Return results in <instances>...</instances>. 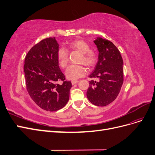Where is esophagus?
<instances>
[{"mask_svg":"<svg viewBox=\"0 0 155 155\" xmlns=\"http://www.w3.org/2000/svg\"><path fill=\"white\" fill-rule=\"evenodd\" d=\"M78 82H79L78 81H72V85H76V84H77Z\"/></svg>","mask_w":155,"mask_h":155,"instance_id":"1","label":"esophagus"}]
</instances>
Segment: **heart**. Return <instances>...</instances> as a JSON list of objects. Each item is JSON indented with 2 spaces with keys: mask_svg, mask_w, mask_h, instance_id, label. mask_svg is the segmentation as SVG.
Masks as SVG:
<instances>
[{
  "mask_svg": "<svg viewBox=\"0 0 155 155\" xmlns=\"http://www.w3.org/2000/svg\"><path fill=\"white\" fill-rule=\"evenodd\" d=\"M69 47L76 50L82 54L80 63L85 64L87 66H92L96 62V55L91 50V46L83 40L74 41L69 44ZM57 59L59 66L65 68L68 62V52L64 48H60L57 52ZM87 69L83 65H70L65 71V76L70 80H77L85 76Z\"/></svg>",
  "mask_w": 155,
  "mask_h": 155,
  "instance_id": "b5f03b06",
  "label": "heart"
}]
</instances>
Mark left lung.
<instances>
[{
    "mask_svg": "<svg viewBox=\"0 0 155 155\" xmlns=\"http://www.w3.org/2000/svg\"><path fill=\"white\" fill-rule=\"evenodd\" d=\"M98 50V61L89 78L99 81H89L88 100L93 105L104 107L119 94L124 82L123 59L118 49L109 40L97 37L94 41Z\"/></svg>",
    "mask_w": 155,
    "mask_h": 155,
    "instance_id": "left-lung-1",
    "label": "left lung"
}]
</instances>
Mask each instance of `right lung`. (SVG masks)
<instances>
[{"label":"right lung","instance_id":"1","mask_svg":"<svg viewBox=\"0 0 155 155\" xmlns=\"http://www.w3.org/2000/svg\"><path fill=\"white\" fill-rule=\"evenodd\" d=\"M59 44L55 37L41 41L26 55L24 71L28 92L35 104L48 111L62 109L68 101L70 81H64L57 59ZM63 81L62 84L57 82Z\"/></svg>","mask_w":155,"mask_h":155}]
</instances>
